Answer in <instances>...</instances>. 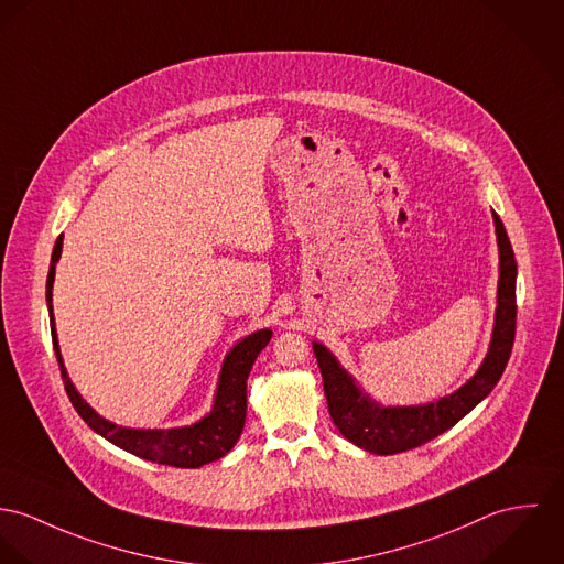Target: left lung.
Here are the masks:
<instances>
[{
	"label": "left lung",
	"instance_id": "obj_1",
	"mask_svg": "<svg viewBox=\"0 0 564 564\" xmlns=\"http://www.w3.org/2000/svg\"><path fill=\"white\" fill-rule=\"evenodd\" d=\"M494 220L500 247V285L494 339L478 375L467 384H463L458 391L424 406L382 409L355 387L352 378L339 368V364L324 346L313 344V352L324 380L328 413L339 433L355 445L380 456L420 447L426 441L438 437L441 433L452 429L458 420H463L498 384L514 344L517 261L500 216L496 212Z\"/></svg>",
	"mask_w": 564,
	"mask_h": 564
}]
</instances>
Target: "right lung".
<instances>
[{
  "instance_id": "add662e5",
  "label": "right lung",
  "mask_w": 564,
  "mask_h": 564,
  "mask_svg": "<svg viewBox=\"0 0 564 564\" xmlns=\"http://www.w3.org/2000/svg\"><path fill=\"white\" fill-rule=\"evenodd\" d=\"M63 252V236L56 240V247L52 252V265L47 274V303H50V319H52V341L56 350V359L61 364L64 389L79 413V417L101 437L110 443L123 447L129 454H135L140 458H147L158 465H171V467H184L196 469L205 463H212L220 456H225L236 441L242 435L245 420H247V378L251 375L252 364L257 355L268 346L272 330L263 328L242 339L225 359L223 375L216 391L214 411L203 417L198 424L188 429H173V431H131L121 429L104 417H99L75 391L73 382L68 380L58 348V337L54 328V312H52V288L56 276V261Z\"/></svg>"
}]
</instances>
